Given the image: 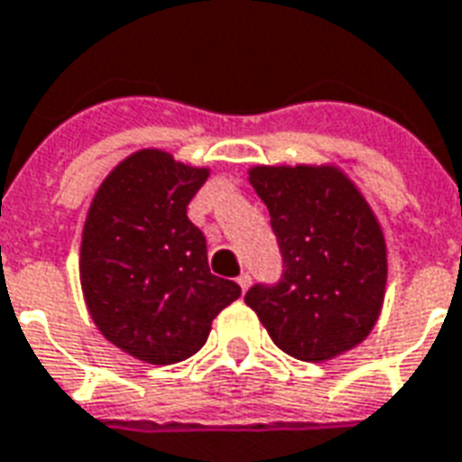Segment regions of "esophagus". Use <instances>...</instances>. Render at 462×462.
<instances>
[{
    "instance_id": "esophagus-1",
    "label": "esophagus",
    "mask_w": 462,
    "mask_h": 462,
    "mask_svg": "<svg viewBox=\"0 0 462 462\" xmlns=\"http://www.w3.org/2000/svg\"><path fill=\"white\" fill-rule=\"evenodd\" d=\"M237 283H240L242 291H247L249 283H252V276H249V274H240V276H237Z\"/></svg>"
}]
</instances>
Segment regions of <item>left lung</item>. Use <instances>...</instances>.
<instances>
[{
	"mask_svg": "<svg viewBox=\"0 0 462 462\" xmlns=\"http://www.w3.org/2000/svg\"><path fill=\"white\" fill-rule=\"evenodd\" d=\"M283 259L282 279L245 303L276 347L323 362L370 336L387 286V245L367 200L336 166H254Z\"/></svg>",
	"mask_w": 462,
	"mask_h": 462,
	"instance_id": "1",
	"label": "left lung"
}]
</instances>
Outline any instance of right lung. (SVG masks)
<instances>
[{"label": "right lung", "instance_id": "1", "mask_svg": "<svg viewBox=\"0 0 462 462\" xmlns=\"http://www.w3.org/2000/svg\"><path fill=\"white\" fill-rule=\"evenodd\" d=\"M208 169L142 149L102 180L85 217L80 283L95 326L119 350L149 365L196 355L213 318L240 286L210 274L205 235L188 203Z\"/></svg>", "mask_w": 462, "mask_h": 462}]
</instances>
